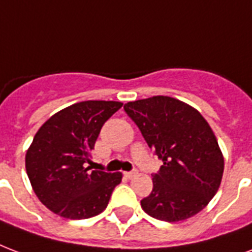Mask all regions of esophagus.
Wrapping results in <instances>:
<instances>
[{
  "instance_id": "esophagus-1",
  "label": "esophagus",
  "mask_w": 252,
  "mask_h": 252,
  "mask_svg": "<svg viewBox=\"0 0 252 252\" xmlns=\"http://www.w3.org/2000/svg\"><path fill=\"white\" fill-rule=\"evenodd\" d=\"M137 171H135V170H134V171H126V173H125V177L126 178H133V177H135V175H137Z\"/></svg>"
}]
</instances>
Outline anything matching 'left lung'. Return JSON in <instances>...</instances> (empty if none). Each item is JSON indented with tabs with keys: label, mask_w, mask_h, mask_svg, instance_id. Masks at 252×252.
Wrapping results in <instances>:
<instances>
[{
	"label": "left lung",
	"mask_w": 252,
	"mask_h": 252,
	"mask_svg": "<svg viewBox=\"0 0 252 252\" xmlns=\"http://www.w3.org/2000/svg\"><path fill=\"white\" fill-rule=\"evenodd\" d=\"M126 114L163 164L153 174V191L141 200L150 217L179 222L203 210L217 194L224 160L200 113L175 98L155 97L127 102Z\"/></svg>",
	"instance_id": "obj_1"
}]
</instances>
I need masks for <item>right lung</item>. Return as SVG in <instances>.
Instances as JSON below:
<instances>
[{"instance_id":"add662e5","label":"right lung","mask_w":252,"mask_h":252,"mask_svg":"<svg viewBox=\"0 0 252 252\" xmlns=\"http://www.w3.org/2000/svg\"><path fill=\"white\" fill-rule=\"evenodd\" d=\"M122 102L83 101L58 111L39 127L25 157L35 195L67 219H86L107 207L121 173L93 170L90 153L102 126Z\"/></svg>"}]
</instances>
